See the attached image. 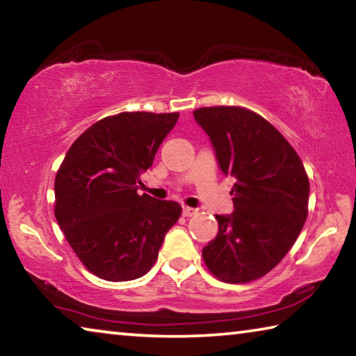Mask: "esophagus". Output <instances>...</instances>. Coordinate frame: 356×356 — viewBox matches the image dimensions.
<instances>
[{
	"mask_svg": "<svg viewBox=\"0 0 356 356\" xmlns=\"http://www.w3.org/2000/svg\"><path fill=\"white\" fill-rule=\"evenodd\" d=\"M197 212L196 209H191V207H184V210H182V213H184V216H193Z\"/></svg>",
	"mask_w": 356,
	"mask_h": 356,
	"instance_id": "34e87169",
	"label": "esophagus"
}]
</instances>
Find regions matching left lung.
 I'll list each match as a JSON object with an SVG mask.
<instances>
[{
	"label": "left lung",
	"instance_id": "8db88e82",
	"mask_svg": "<svg viewBox=\"0 0 356 356\" xmlns=\"http://www.w3.org/2000/svg\"><path fill=\"white\" fill-rule=\"evenodd\" d=\"M209 135L220 170L234 179V212L215 215L218 236L202 248L216 278H262L292 248L308 216L309 180L298 154L268 120L242 106L193 111Z\"/></svg>",
	"mask_w": 356,
	"mask_h": 356
}]
</instances>
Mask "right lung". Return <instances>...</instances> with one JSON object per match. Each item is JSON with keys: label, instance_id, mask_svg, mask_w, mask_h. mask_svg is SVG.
Listing matches in <instances>:
<instances>
[{"label": "right lung", "instance_id": "1", "mask_svg": "<svg viewBox=\"0 0 356 356\" xmlns=\"http://www.w3.org/2000/svg\"><path fill=\"white\" fill-rule=\"evenodd\" d=\"M179 113H119L76 138L56 172L55 216L89 272L106 281L146 275L182 207L138 195L141 172Z\"/></svg>", "mask_w": 356, "mask_h": 356}]
</instances>
